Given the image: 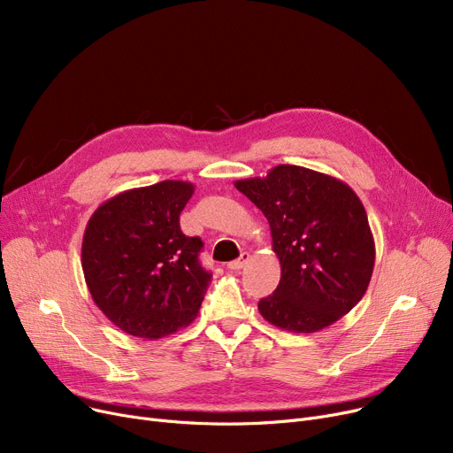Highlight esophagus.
Masks as SVG:
<instances>
[{"label": "esophagus", "instance_id": "34e87169", "mask_svg": "<svg viewBox=\"0 0 453 453\" xmlns=\"http://www.w3.org/2000/svg\"><path fill=\"white\" fill-rule=\"evenodd\" d=\"M248 260H250V253H242L236 260H231V263L227 265V268L229 270H242L248 265Z\"/></svg>", "mask_w": 453, "mask_h": 453}]
</instances>
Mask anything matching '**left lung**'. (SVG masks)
Wrapping results in <instances>:
<instances>
[{"label":"left lung","mask_w":453,"mask_h":453,"mask_svg":"<svg viewBox=\"0 0 453 453\" xmlns=\"http://www.w3.org/2000/svg\"><path fill=\"white\" fill-rule=\"evenodd\" d=\"M266 217L280 280L258 301L268 323L311 334L336 323L364 297L374 241L364 203L342 180L297 165L234 181Z\"/></svg>","instance_id":"8db88e82"}]
</instances>
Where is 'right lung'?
Masks as SVG:
<instances>
[{
  "label": "right lung",
  "mask_w": 453,
  "mask_h": 453,
  "mask_svg": "<svg viewBox=\"0 0 453 453\" xmlns=\"http://www.w3.org/2000/svg\"><path fill=\"white\" fill-rule=\"evenodd\" d=\"M193 193V183L174 180L130 188L99 205L86 226L88 290L130 336L157 340L198 316L211 273L198 258L202 239L180 229Z\"/></svg>",
  "instance_id": "1"
}]
</instances>
